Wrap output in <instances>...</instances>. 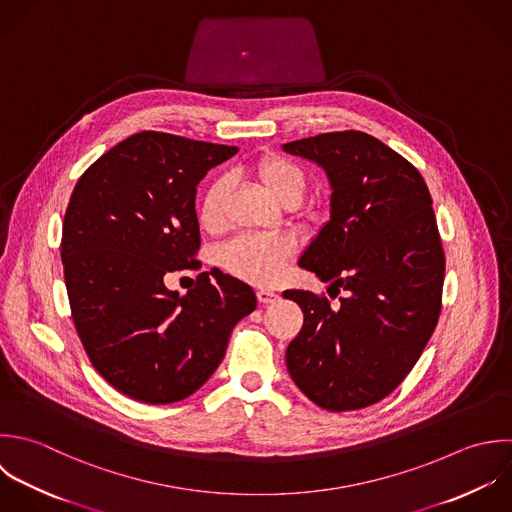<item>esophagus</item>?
Segmentation results:
<instances>
[{
	"label": "esophagus",
	"mask_w": 512,
	"mask_h": 512,
	"mask_svg": "<svg viewBox=\"0 0 512 512\" xmlns=\"http://www.w3.org/2000/svg\"><path fill=\"white\" fill-rule=\"evenodd\" d=\"M257 299H259V303L267 305V303H275L279 299V295L275 291H271V289H259L257 291Z\"/></svg>",
	"instance_id": "obj_1"
}]
</instances>
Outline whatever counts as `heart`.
<instances>
[{"label": "heart", "mask_w": 512, "mask_h": 512, "mask_svg": "<svg viewBox=\"0 0 512 512\" xmlns=\"http://www.w3.org/2000/svg\"><path fill=\"white\" fill-rule=\"evenodd\" d=\"M261 183L283 205L299 203L307 189L303 169L283 155H263L255 163ZM225 181H215L203 195L199 221L207 231H219L225 225ZM295 255V243L281 235H241L221 249L223 267L257 285H269L281 279L287 263Z\"/></svg>", "instance_id": "b5f03b06"}]
</instances>
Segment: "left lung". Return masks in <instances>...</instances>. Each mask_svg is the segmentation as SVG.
<instances>
[{
    "mask_svg": "<svg viewBox=\"0 0 512 512\" xmlns=\"http://www.w3.org/2000/svg\"><path fill=\"white\" fill-rule=\"evenodd\" d=\"M321 165L331 215L299 265L341 305L289 289L303 327L287 347L295 385L321 409L343 413L391 395L419 361L441 313L445 253L429 187L417 167L363 131L285 143Z\"/></svg>",
    "mask_w": 512,
    "mask_h": 512,
    "instance_id": "obj_1",
    "label": "left lung"
}]
</instances>
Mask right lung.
I'll return each instance as SVG.
<instances>
[{
	"instance_id": "1",
	"label": "right lung",
	"mask_w": 512,
	"mask_h": 512,
	"mask_svg": "<svg viewBox=\"0 0 512 512\" xmlns=\"http://www.w3.org/2000/svg\"><path fill=\"white\" fill-rule=\"evenodd\" d=\"M235 153L141 131L103 153L71 193L61 235L71 317L97 373L139 403L193 395L257 307L253 289L221 271L199 273L185 295L163 283L199 269L197 185Z\"/></svg>"
}]
</instances>
